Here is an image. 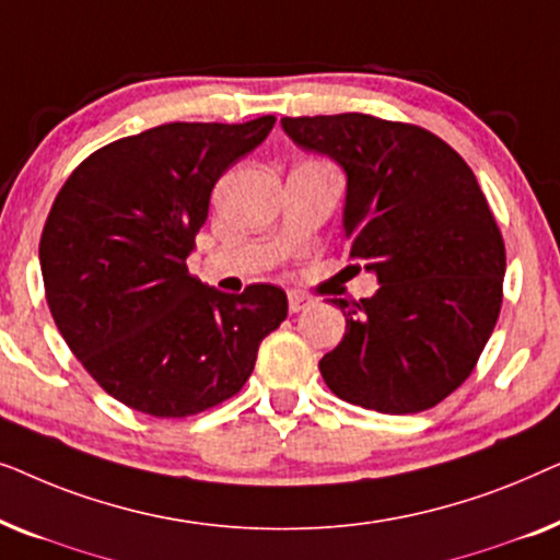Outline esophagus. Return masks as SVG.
Here are the masks:
<instances>
[{
    "instance_id": "34e87169",
    "label": "esophagus",
    "mask_w": 560,
    "mask_h": 560,
    "mask_svg": "<svg viewBox=\"0 0 560 560\" xmlns=\"http://www.w3.org/2000/svg\"><path fill=\"white\" fill-rule=\"evenodd\" d=\"M311 303H313V298H308V295L295 293V290H290V293H288V308H290V313H301V311L308 308Z\"/></svg>"
}]
</instances>
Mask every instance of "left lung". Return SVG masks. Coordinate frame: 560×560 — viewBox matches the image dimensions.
Masks as SVG:
<instances>
[{"instance_id": "obj_1", "label": "left lung", "mask_w": 560, "mask_h": 560, "mask_svg": "<svg viewBox=\"0 0 560 560\" xmlns=\"http://www.w3.org/2000/svg\"><path fill=\"white\" fill-rule=\"evenodd\" d=\"M280 125L347 173L349 257L380 282L331 301L347 334L318 362L324 382L387 416L433 408L469 377L502 305L504 242L471 167L428 129L370 114Z\"/></svg>"}]
</instances>
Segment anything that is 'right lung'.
Masks as SVG:
<instances>
[{
	"mask_svg": "<svg viewBox=\"0 0 560 560\" xmlns=\"http://www.w3.org/2000/svg\"><path fill=\"white\" fill-rule=\"evenodd\" d=\"M275 117L171 121L96 150L45 221L40 270L52 320L112 397L155 418L229 400L288 316L278 285L221 293L188 272L217 180Z\"/></svg>",
	"mask_w": 560,
	"mask_h": 560,
	"instance_id": "add662e5",
	"label": "right lung"
}]
</instances>
